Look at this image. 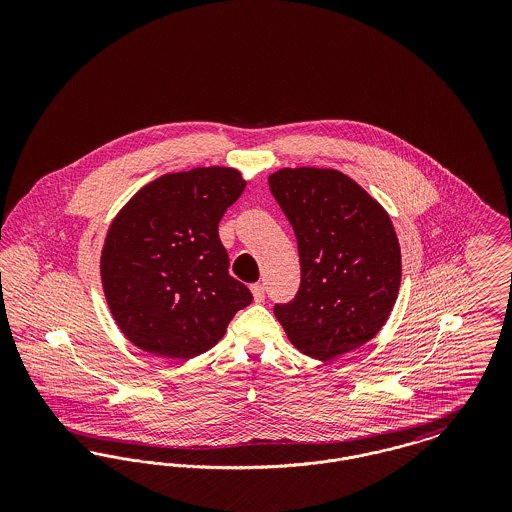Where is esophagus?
<instances>
[{
  "instance_id": "34e87169",
  "label": "esophagus",
  "mask_w": 512,
  "mask_h": 512,
  "mask_svg": "<svg viewBox=\"0 0 512 512\" xmlns=\"http://www.w3.org/2000/svg\"><path fill=\"white\" fill-rule=\"evenodd\" d=\"M251 293H253L255 303L265 301V286H263V284H253V286H251Z\"/></svg>"
}]
</instances>
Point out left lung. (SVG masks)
<instances>
[{"mask_svg": "<svg viewBox=\"0 0 512 512\" xmlns=\"http://www.w3.org/2000/svg\"><path fill=\"white\" fill-rule=\"evenodd\" d=\"M268 186L290 220L301 286L274 315L293 347L332 361L372 340L401 284V249L390 215L334 169H280Z\"/></svg>", "mask_w": 512, "mask_h": 512, "instance_id": "left-lung-1", "label": "left lung"}]
</instances>
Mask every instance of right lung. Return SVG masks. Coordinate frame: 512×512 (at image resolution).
<instances>
[{
	"label": "right lung",
	"instance_id": "add662e5",
	"mask_svg": "<svg viewBox=\"0 0 512 512\" xmlns=\"http://www.w3.org/2000/svg\"><path fill=\"white\" fill-rule=\"evenodd\" d=\"M244 188L230 167L172 172L144 186L111 222L101 284L117 326L136 347L194 359L253 301L228 274L219 238L220 219Z\"/></svg>",
	"mask_w": 512,
	"mask_h": 512
}]
</instances>
